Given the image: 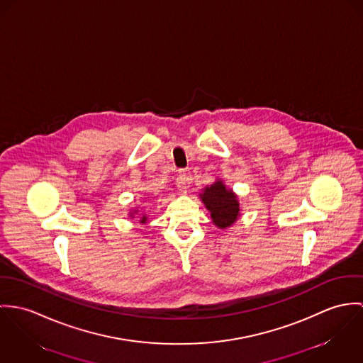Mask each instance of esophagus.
<instances>
[{
    "label": "esophagus",
    "mask_w": 363,
    "mask_h": 363,
    "mask_svg": "<svg viewBox=\"0 0 363 363\" xmlns=\"http://www.w3.org/2000/svg\"><path fill=\"white\" fill-rule=\"evenodd\" d=\"M175 184H177V188L179 189L181 194H186V189H188V185H189V179H188V175L185 174V171H179Z\"/></svg>",
    "instance_id": "obj_1"
}]
</instances>
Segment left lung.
<instances>
[{"instance_id":"obj_1","label":"left lung","mask_w":363,"mask_h":363,"mask_svg":"<svg viewBox=\"0 0 363 363\" xmlns=\"http://www.w3.org/2000/svg\"><path fill=\"white\" fill-rule=\"evenodd\" d=\"M201 196L217 227L225 228L235 223L240 213V203L233 191L225 189L223 182L218 181L207 186Z\"/></svg>"}]
</instances>
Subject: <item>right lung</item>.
<instances>
[{
    "instance_id": "add662e5",
    "label": "right lung",
    "mask_w": 363,
    "mask_h": 363,
    "mask_svg": "<svg viewBox=\"0 0 363 363\" xmlns=\"http://www.w3.org/2000/svg\"><path fill=\"white\" fill-rule=\"evenodd\" d=\"M136 213H138V210H136ZM140 216H142V217H140V223H142V224H145V223H146V220H147V218H146V214H140Z\"/></svg>"
}]
</instances>
